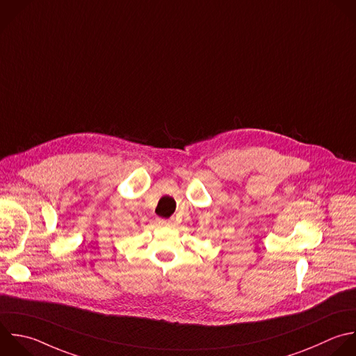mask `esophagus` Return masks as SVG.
<instances>
[{"label": "esophagus", "instance_id": "1", "mask_svg": "<svg viewBox=\"0 0 356 356\" xmlns=\"http://www.w3.org/2000/svg\"><path fill=\"white\" fill-rule=\"evenodd\" d=\"M157 222H159L160 225H168V227H170V225L174 224V220H163V218H159Z\"/></svg>", "mask_w": 356, "mask_h": 356}]
</instances>
